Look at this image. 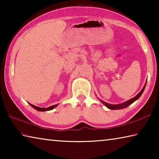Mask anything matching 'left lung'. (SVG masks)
<instances>
[{
	"instance_id": "8db88e82",
	"label": "left lung",
	"mask_w": 159,
	"mask_h": 159,
	"mask_svg": "<svg viewBox=\"0 0 159 159\" xmlns=\"http://www.w3.org/2000/svg\"><path fill=\"white\" fill-rule=\"evenodd\" d=\"M145 86H146V84L144 85V88H142V90L140 91V92H139V93L138 94V95H136L135 97H134V98L130 99V100H128L127 102H123V103H122V104H110L107 103V102L102 101V100H100V101H101V102H102V104H104V105H105L107 107V108H109L110 109L114 110V109H123V108H125V107H127L129 105H130L132 103H133L134 101L137 100V99H138L139 98V97L141 96V95L142 94V93H143V91L144 90Z\"/></svg>"
}]
</instances>
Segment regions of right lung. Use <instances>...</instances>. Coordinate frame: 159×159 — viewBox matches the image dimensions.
Returning a JSON list of instances; mask_svg holds the SVG:
<instances>
[{"label": "right lung", "instance_id": "add662e5", "mask_svg": "<svg viewBox=\"0 0 159 159\" xmlns=\"http://www.w3.org/2000/svg\"><path fill=\"white\" fill-rule=\"evenodd\" d=\"M30 105H31L32 107H34V109H36V110H38V111H49V110H51V109H54V108H55V107H57V104H55V105L50 106V107H48V108H40V107H39L34 106V105H33V104H30Z\"/></svg>", "mask_w": 159, "mask_h": 159}]
</instances>
